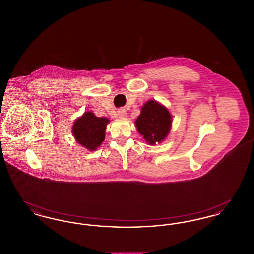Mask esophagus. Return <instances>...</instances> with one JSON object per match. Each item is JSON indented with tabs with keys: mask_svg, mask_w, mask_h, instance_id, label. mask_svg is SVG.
Segmentation results:
<instances>
[{
	"mask_svg": "<svg viewBox=\"0 0 254 254\" xmlns=\"http://www.w3.org/2000/svg\"><path fill=\"white\" fill-rule=\"evenodd\" d=\"M118 115L120 118H126L127 117V111L125 109H119L118 110Z\"/></svg>",
	"mask_w": 254,
	"mask_h": 254,
	"instance_id": "obj_1",
	"label": "esophagus"
}]
</instances>
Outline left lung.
Returning a JSON list of instances; mask_svg holds the SVG:
<instances>
[{"label": "left lung", "mask_w": 254, "mask_h": 254, "mask_svg": "<svg viewBox=\"0 0 254 254\" xmlns=\"http://www.w3.org/2000/svg\"><path fill=\"white\" fill-rule=\"evenodd\" d=\"M171 115L169 109L155 100H149L141 109L135 121L138 132L149 145L163 142L171 128Z\"/></svg>", "instance_id": "left-lung-1"}]
</instances>
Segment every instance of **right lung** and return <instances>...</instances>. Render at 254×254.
Segmentation results:
<instances>
[{
	"label": "right lung",
	"instance_id": "add662e5",
	"mask_svg": "<svg viewBox=\"0 0 254 254\" xmlns=\"http://www.w3.org/2000/svg\"><path fill=\"white\" fill-rule=\"evenodd\" d=\"M109 122L107 118L97 117L93 112L86 111L74 122L73 136L80 145L90 151H94L105 140Z\"/></svg>",
	"mask_w": 254,
	"mask_h": 254
}]
</instances>
